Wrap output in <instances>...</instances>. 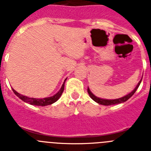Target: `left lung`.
<instances>
[{
  "mask_svg": "<svg viewBox=\"0 0 151 151\" xmlns=\"http://www.w3.org/2000/svg\"><path fill=\"white\" fill-rule=\"evenodd\" d=\"M141 80H142V78L140 80V82H138V84L137 85V86L135 87V88H134L132 91L131 92V93H129V94H127V95L124 96V97H120V98H118V99L107 100V99H102V98L97 97H96L94 94H92L91 91L90 89H89V88H88V94H89V96L91 97V98L93 101H95V102H97V104H99L104 105V106H110V105L118 104L124 103V102H125L126 101H128V100H129V98H130V97L134 94V92L136 91V90H137V89H138V88L139 87L140 84H141Z\"/></svg>",
  "mask_w": 151,
  "mask_h": 151,
  "instance_id": "obj_1",
  "label": "left lung"
}]
</instances>
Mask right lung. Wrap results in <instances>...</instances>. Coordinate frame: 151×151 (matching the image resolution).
<instances>
[{
  "label": "right lung",
  "mask_w": 151,
  "mask_h": 151,
  "mask_svg": "<svg viewBox=\"0 0 151 151\" xmlns=\"http://www.w3.org/2000/svg\"><path fill=\"white\" fill-rule=\"evenodd\" d=\"M66 81V79H65ZM65 81H64L63 84L62 85V87H61L60 90L59 91L57 92V94H54V96H51V97H45V98H33V97H26V96H24L22 94H20L19 93H18L17 91H16L13 88V91L14 92V94L19 97V98H20L22 101H23L24 102L28 103L29 104L31 105H35V106H47V105H50L52 104H54V102L57 101V100L59 99L60 96L62 95L63 92L64 90V84H65Z\"/></svg>",
  "instance_id": "right-lung-1"
}]
</instances>
